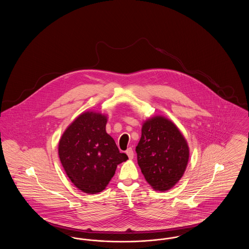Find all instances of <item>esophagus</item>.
Instances as JSON below:
<instances>
[{"mask_svg": "<svg viewBox=\"0 0 249 249\" xmlns=\"http://www.w3.org/2000/svg\"><path fill=\"white\" fill-rule=\"evenodd\" d=\"M126 154L128 155V157H129V159H130V160L133 158L134 154H133V150H132L131 147H129V148L126 150Z\"/></svg>", "mask_w": 249, "mask_h": 249, "instance_id": "34e87169", "label": "esophagus"}]
</instances>
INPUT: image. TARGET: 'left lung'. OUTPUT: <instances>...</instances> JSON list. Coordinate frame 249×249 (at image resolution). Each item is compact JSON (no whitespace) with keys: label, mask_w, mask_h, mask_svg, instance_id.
<instances>
[{"label":"left lung","mask_w":249,"mask_h":249,"mask_svg":"<svg viewBox=\"0 0 249 249\" xmlns=\"http://www.w3.org/2000/svg\"><path fill=\"white\" fill-rule=\"evenodd\" d=\"M135 150L145 180L160 191L170 190L178 183L190 157L187 141L178 127L160 116L143 123Z\"/></svg>","instance_id":"obj_1"}]
</instances>
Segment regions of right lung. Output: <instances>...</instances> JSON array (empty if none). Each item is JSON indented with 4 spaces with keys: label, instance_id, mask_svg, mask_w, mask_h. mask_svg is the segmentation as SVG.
<instances>
[{
    "label": "right lung",
    "instance_id": "right-lung-1",
    "mask_svg": "<svg viewBox=\"0 0 249 249\" xmlns=\"http://www.w3.org/2000/svg\"><path fill=\"white\" fill-rule=\"evenodd\" d=\"M107 116L86 112L63 132L59 156L71 183L83 192L95 194L105 190L117 166L128 160L120 153L106 130Z\"/></svg>",
    "mask_w": 249,
    "mask_h": 249
}]
</instances>
